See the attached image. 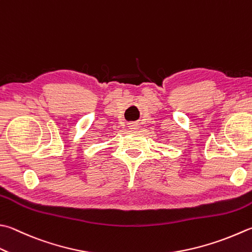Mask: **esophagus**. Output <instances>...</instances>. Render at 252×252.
<instances>
[{
	"label": "esophagus",
	"mask_w": 252,
	"mask_h": 252,
	"mask_svg": "<svg viewBox=\"0 0 252 252\" xmlns=\"http://www.w3.org/2000/svg\"><path fill=\"white\" fill-rule=\"evenodd\" d=\"M138 125H139L138 123L131 122V123H129V124H128V128H129L130 131H136V130H138V128H139Z\"/></svg>",
	"instance_id": "34e87169"
}]
</instances>
